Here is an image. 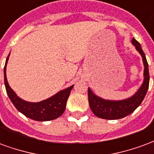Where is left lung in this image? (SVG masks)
I'll return each mask as SVG.
<instances>
[{
	"mask_svg": "<svg viewBox=\"0 0 154 154\" xmlns=\"http://www.w3.org/2000/svg\"><path fill=\"white\" fill-rule=\"evenodd\" d=\"M132 44L135 46L136 49L143 57V62L144 65L143 82L138 91L133 97L122 100H104L96 96L90 88H88L87 93L91 110H92L95 116L99 118L105 119H118L124 118L134 112L140 106L145 97L149 85V65L140 44L134 38H133Z\"/></svg>",
	"mask_w": 154,
	"mask_h": 154,
	"instance_id": "obj_1",
	"label": "left lung"
}]
</instances>
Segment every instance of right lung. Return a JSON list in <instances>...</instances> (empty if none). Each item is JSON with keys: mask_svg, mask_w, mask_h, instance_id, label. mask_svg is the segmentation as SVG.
<instances>
[{"mask_svg": "<svg viewBox=\"0 0 154 154\" xmlns=\"http://www.w3.org/2000/svg\"><path fill=\"white\" fill-rule=\"evenodd\" d=\"M9 55L6 58L5 67H4V81H5V90L7 95L15 108L23 115H25L26 117L37 121H48V120L57 119L59 116H62L66 109L67 98L70 95L73 85L67 87V89L60 91L59 92H57L56 95L51 97L50 98L39 102H28L22 100L20 97H17L15 91L11 88L6 79L5 71H6V64L8 62Z\"/></svg>", "mask_w": 154, "mask_h": 154, "instance_id": "1", "label": "right lung"}]
</instances>
